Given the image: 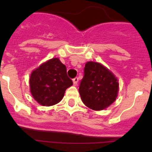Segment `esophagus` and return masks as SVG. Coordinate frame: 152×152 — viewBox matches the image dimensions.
I'll use <instances>...</instances> for the list:
<instances>
[{"label": "esophagus", "mask_w": 152, "mask_h": 152, "mask_svg": "<svg viewBox=\"0 0 152 152\" xmlns=\"http://www.w3.org/2000/svg\"><path fill=\"white\" fill-rule=\"evenodd\" d=\"M78 77H75V78L73 79V84H74V85L75 86H76L77 84V82H78Z\"/></svg>", "instance_id": "34e87169"}]
</instances>
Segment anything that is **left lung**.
I'll use <instances>...</instances> for the list:
<instances>
[{
  "label": "left lung",
  "mask_w": 152,
  "mask_h": 152,
  "mask_svg": "<svg viewBox=\"0 0 152 152\" xmlns=\"http://www.w3.org/2000/svg\"><path fill=\"white\" fill-rule=\"evenodd\" d=\"M84 74L79 93L87 107L94 110H102L116 100L119 81L110 70L100 63L88 61Z\"/></svg>",
  "instance_id": "left-lung-1"
}]
</instances>
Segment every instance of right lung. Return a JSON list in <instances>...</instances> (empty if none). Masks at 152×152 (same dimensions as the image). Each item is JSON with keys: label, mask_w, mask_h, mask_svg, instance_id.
Listing matches in <instances>:
<instances>
[{"label": "right lung", "mask_w": 152, "mask_h": 152, "mask_svg": "<svg viewBox=\"0 0 152 152\" xmlns=\"http://www.w3.org/2000/svg\"><path fill=\"white\" fill-rule=\"evenodd\" d=\"M73 84L66 66L54 58L35 69L29 77L30 92L42 106H52L62 100L66 89Z\"/></svg>", "instance_id": "obj_1"}]
</instances>
